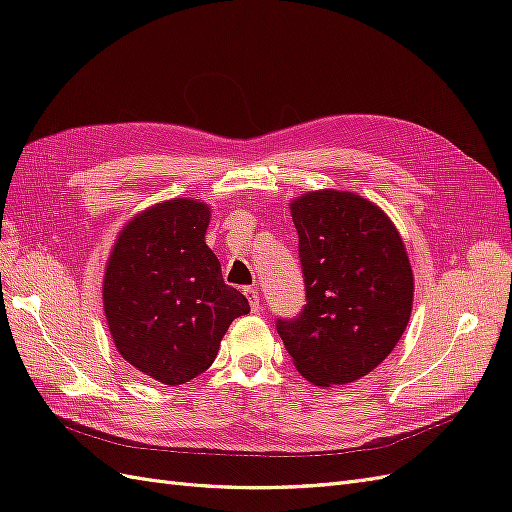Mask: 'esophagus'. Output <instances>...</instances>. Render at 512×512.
<instances>
[{"label": "esophagus", "instance_id": "esophagus-1", "mask_svg": "<svg viewBox=\"0 0 512 512\" xmlns=\"http://www.w3.org/2000/svg\"><path fill=\"white\" fill-rule=\"evenodd\" d=\"M243 292H245L247 301H250L252 312H258V309H260V297H258V290H256V288H245Z\"/></svg>", "mask_w": 512, "mask_h": 512}]
</instances>
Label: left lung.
I'll return each instance as SVG.
<instances>
[{
  "label": "left lung",
  "instance_id": "1",
  "mask_svg": "<svg viewBox=\"0 0 512 512\" xmlns=\"http://www.w3.org/2000/svg\"><path fill=\"white\" fill-rule=\"evenodd\" d=\"M290 215L307 303L297 318L277 320V333L309 382L359 380L408 327L414 277L404 241L389 215L354 192H307Z\"/></svg>",
  "mask_w": 512,
  "mask_h": 512
}]
</instances>
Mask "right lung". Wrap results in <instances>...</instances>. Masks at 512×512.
I'll list each match as a JSON object with an SVG mask.
<instances>
[{
  "mask_svg": "<svg viewBox=\"0 0 512 512\" xmlns=\"http://www.w3.org/2000/svg\"><path fill=\"white\" fill-rule=\"evenodd\" d=\"M209 215L192 198L153 205L123 226L106 262L102 299L115 348L168 386L207 371L230 322L250 312L205 243Z\"/></svg>",
  "mask_w": 512,
  "mask_h": 512,
  "instance_id": "1",
  "label": "right lung"
}]
</instances>
